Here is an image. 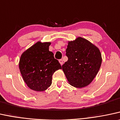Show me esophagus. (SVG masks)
<instances>
[{"label": "esophagus", "mask_w": 120, "mask_h": 120, "mask_svg": "<svg viewBox=\"0 0 120 120\" xmlns=\"http://www.w3.org/2000/svg\"><path fill=\"white\" fill-rule=\"evenodd\" d=\"M59 63H60V64H61V65H63V61L62 59H60V60H59Z\"/></svg>", "instance_id": "esophagus-1"}]
</instances>
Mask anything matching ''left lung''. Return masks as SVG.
I'll list each match as a JSON object with an SVG mask.
<instances>
[{"mask_svg":"<svg viewBox=\"0 0 120 120\" xmlns=\"http://www.w3.org/2000/svg\"><path fill=\"white\" fill-rule=\"evenodd\" d=\"M68 60L62 66L68 82L75 87L89 85L100 68L102 57L100 50L81 37L68 42L66 50Z\"/></svg>","mask_w":120,"mask_h":120,"instance_id":"obj_1","label":"left lung"}]
</instances>
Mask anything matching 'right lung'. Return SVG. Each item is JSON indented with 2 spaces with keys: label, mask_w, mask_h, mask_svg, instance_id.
I'll return each instance as SVG.
<instances>
[{
  "label": "right lung",
  "mask_w": 120,
  "mask_h": 120,
  "mask_svg": "<svg viewBox=\"0 0 120 120\" xmlns=\"http://www.w3.org/2000/svg\"><path fill=\"white\" fill-rule=\"evenodd\" d=\"M51 42L38 41L22 53L19 67L24 81L31 90L44 91L52 83L55 71L61 69L58 60L49 50Z\"/></svg>",
  "instance_id": "obj_1"
}]
</instances>
